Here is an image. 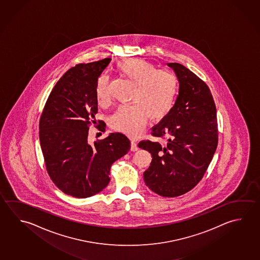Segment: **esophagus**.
Masks as SVG:
<instances>
[{
	"label": "esophagus",
	"mask_w": 260,
	"mask_h": 260,
	"mask_svg": "<svg viewBox=\"0 0 260 260\" xmlns=\"http://www.w3.org/2000/svg\"><path fill=\"white\" fill-rule=\"evenodd\" d=\"M138 145H137L136 142L134 141H132V142H131V150H132V151H136V150H138Z\"/></svg>",
	"instance_id": "esophagus-1"
}]
</instances>
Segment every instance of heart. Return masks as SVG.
Returning <instances> with one entry per match:
<instances>
[{
  "label": "heart",
  "instance_id": "1",
  "mask_svg": "<svg viewBox=\"0 0 260 260\" xmlns=\"http://www.w3.org/2000/svg\"><path fill=\"white\" fill-rule=\"evenodd\" d=\"M116 69L132 85V106L119 107L110 119L111 128L128 136L138 137L147 119H164L173 109L179 90V79L175 74L158 70L147 60L132 57L121 60ZM96 101L101 106L110 102L109 81L101 76L96 85Z\"/></svg>",
  "mask_w": 260,
  "mask_h": 260
}]
</instances>
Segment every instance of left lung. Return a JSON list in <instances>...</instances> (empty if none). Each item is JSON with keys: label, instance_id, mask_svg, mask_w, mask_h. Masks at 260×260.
I'll return each mask as SVG.
<instances>
[{"label": "left lung", "instance_id": "1", "mask_svg": "<svg viewBox=\"0 0 260 260\" xmlns=\"http://www.w3.org/2000/svg\"><path fill=\"white\" fill-rule=\"evenodd\" d=\"M179 79V94L169 114L151 128L164 141H141L150 152L143 173L147 186L157 194L176 197L200 182L213 159L217 143L216 109L209 87L196 74L178 63H169Z\"/></svg>", "mask_w": 260, "mask_h": 260}]
</instances>
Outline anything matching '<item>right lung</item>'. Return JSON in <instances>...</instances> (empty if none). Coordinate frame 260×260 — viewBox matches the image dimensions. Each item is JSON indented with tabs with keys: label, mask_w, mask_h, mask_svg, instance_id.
<instances>
[{
	"label": "right lung",
	"mask_w": 260,
	"mask_h": 260,
	"mask_svg": "<svg viewBox=\"0 0 260 260\" xmlns=\"http://www.w3.org/2000/svg\"><path fill=\"white\" fill-rule=\"evenodd\" d=\"M110 60L76 64L68 70L42 112L39 139L46 171L68 196L87 198L102 191L110 182L111 165L131 148L129 140L119 132L92 145L87 141L89 126L96 124V81ZM98 122L99 129L105 132V122Z\"/></svg>",
	"instance_id": "obj_1"
}]
</instances>
